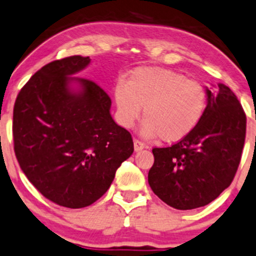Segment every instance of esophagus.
<instances>
[{
    "mask_svg": "<svg viewBox=\"0 0 256 256\" xmlns=\"http://www.w3.org/2000/svg\"><path fill=\"white\" fill-rule=\"evenodd\" d=\"M134 147H135L136 152H138V150H142L144 148V142L138 141V140H135V141H134Z\"/></svg>",
    "mask_w": 256,
    "mask_h": 256,
    "instance_id": "1",
    "label": "esophagus"
}]
</instances>
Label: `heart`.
Masks as SVG:
<instances>
[{
	"instance_id": "b5f03b06",
	"label": "heart",
	"mask_w": 256,
	"mask_h": 256,
	"mask_svg": "<svg viewBox=\"0 0 256 256\" xmlns=\"http://www.w3.org/2000/svg\"><path fill=\"white\" fill-rule=\"evenodd\" d=\"M114 96L118 120L124 128H132L144 108L142 135L160 136L166 142L189 135L207 108L206 88L200 82L160 67L135 70L128 83H118Z\"/></svg>"
}]
</instances>
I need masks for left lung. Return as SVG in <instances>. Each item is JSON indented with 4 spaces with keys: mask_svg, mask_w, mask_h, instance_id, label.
<instances>
[{
    "mask_svg": "<svg viewBox=\"0 0 256 256\" xmlns=\"http://www.w3.org/2000/svg\"><path fill=\"white\" fill-rule=\"evenodd\" d=\"M206 92V112L194 131L173 146L152 150L150 189L176 210L208 205L230 186L240 163L246 112L227 86Z\"/></svg>",
    "mask_w": 256,
    "mask_h": 256,
    "instance_id": "1",
    "label": "left lung"
}]
</instances>
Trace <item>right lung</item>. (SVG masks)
<instances>
[{"label": "right lung", "instance_id": "add662e5", "mask_svg": "<svg viewBox=\"0 0 256 256\" xmlns=\"http://www.w3.org/2000/svg\"><path fill=\"white\" fill-rule=\"evenodd\" d=\"M90 62L76 55L45 64L24 84L13 109L22 170L42 195L68 208L102 198L134 152L131 134L110 115L109 96L93 80L74 77Z\"/></svg>", "mask_w": 256, "mask_h": 256}]
</instances>
